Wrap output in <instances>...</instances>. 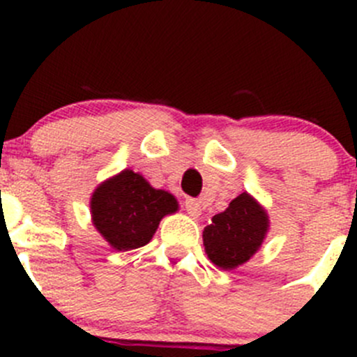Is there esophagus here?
Segmentation results:
<instances>
[{"mask_svg":"<svg viewBox=\"0 0 357 357\" xmlns=\"http://www.w3.org/2000/svg\"><path fill=\"white\" fill-rule=\"evenodd\" d=\"M185 208H186V212L192 215V218H199L200 212H202L200 202L195 200V199H186L185 200Z\"/></svg>","mask_w":357,"mask_h":357,"instance_id":"34e87169","label":"esophagus"}]
</instances>
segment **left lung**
<instances>
[{
    "mask_svg": "<svg viewBox=\"0 0 357 357\" xmlns=\"http://www.w3.org/2000/svg\"><path fill=\"white\" fill-rule=\"evenodd\" d=\"M268 231V215L250 195L242 193L229 207L215 214L204 229L208 259L222 269H235L261 247Z\"/></svg>",
    "mask_w": 357,
    "mask_h": 357,
    "instance_id": "1",
    "label": "left lung"
}]
</instances>
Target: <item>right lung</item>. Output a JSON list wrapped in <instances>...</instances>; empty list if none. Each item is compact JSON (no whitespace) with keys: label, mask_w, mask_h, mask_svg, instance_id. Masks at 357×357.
I'll return each mask as SVG.
<instances>
[{"label":"right lung","mask_w":357,"mask_h":357,"mask_svg":"<svg viewBox=\"0 0 357 357\" xmlns=\"http://www.w3.org/2000/svg\"><path fill=\"white\" fill-rule=\"evenodd\" d=\"M176 211L171 193L152 188L129 169L100 185L91 199L93 222L115 250L146 245L160 219Z\"/></svg>","instance_id":"obj_1"}]
</instances>
